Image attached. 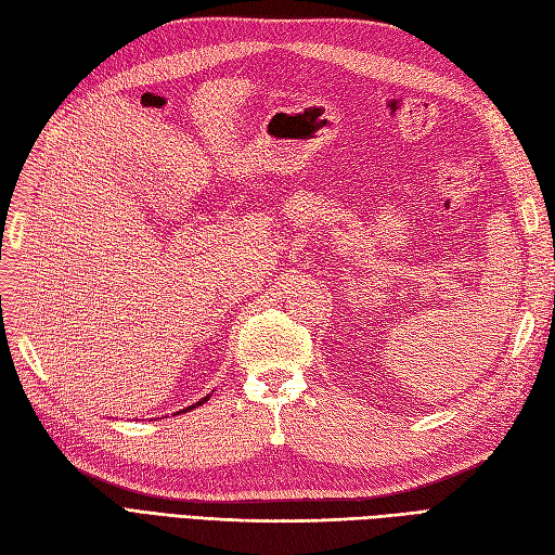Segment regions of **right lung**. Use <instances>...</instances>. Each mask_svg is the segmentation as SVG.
<instances>
[{"instance_id": "obj_1", "label": "right lung", "mask_w": 555, "mask_h": 555, "mask_svg": "<svg viewBox=\"0 0 555 555\" xmlns=\"http://www.w3.org/2000/svg\"><path fill=\"white\" fill-rule=\"evenodd\" d=\"M196 405H198V403H196ZM196 405H192V408H196Z\"/></svg>"}]
</instances>
